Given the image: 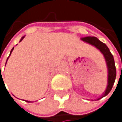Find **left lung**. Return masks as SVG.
Masks as SVG:
<instances>
[{"instance_id":"obj_1","label":"left lung","mask_w":122,"mask_h":122,"mask_svg":"<svg viewBox=\"0 0 122 122\" xmlns=\"http://www.w3.org/2000/svg\"><path fill=\"white\" fill-rule=\"evenodd\" d=\"M81 40L90 45L94 46L97 49H99L100 51V52L103 54V56L105 58V61H106V63H107V70H108L107 86V89H106L104 93L99 98H98L97 99V100H99V99L106 97L111 92L112 86L114 84V81L116 79V76H117V71H116L114 59L113 55L110 52L107 46L105 43H104L103 42H102L101 41H99L97 38L88 36V37L82 38Z\"/></svg>"}]
</instances>
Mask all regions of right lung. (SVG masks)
<instances>
[{"label": "right lung", "mask_w": 122, "mask_h": 122, "mask_svg": "<svg viewBox=\"0 0 122 122\" xmlns=\"http://www.w3.org/2000/svg\"><path fill=\"white\" fill-rule=\"evenodd\" d=\"M24 37H25V36H23V37H22V38H20V41H22V40H23V39L24 38ZM13 49H14V47H13V48L11 49V51H10V55H9V56H10V54H11V53H12V51H13ZM9 56L8 57V58H7V60H6V63H7V61H8V59ZM6 63H5V64H6ZM0 78L2 77V75H1V74H0ZM25 102H30V101H26V100H25Z\"/></svg>", "instance_id": "right-lung-1"}]
</instances>
